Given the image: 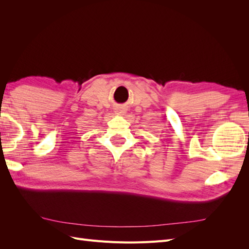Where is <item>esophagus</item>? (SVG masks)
Instances as JSON below:
<instances>
[{"label":"esophagus","instance_id":"obj_1","mask_svg":"<svg viewBox=\"0 0 249 249\" xmlns=\"http://www.w3.org/2000/svg\"><path fill=\"white\" fill-rule=\"evenodd\" d=\"M125 112H126V110L124 108H122V107H118V108L115 109V113H116V114H119V115L125 114Z\"/></svg>","mask_w":249,"mask_h":249}]
</instances>
